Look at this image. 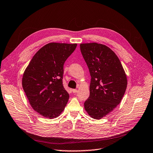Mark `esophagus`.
Returning a JSON list of instances; mask_svg holds the SVG:
<instances>
[{
    "label": "esophagus",
    "mask_w": 153,
    "mask_h": 153,
    "mask_svg": "<svg viewBox=\"0 0 153 153\" xmlns=\"http://www.w3.org/2000/svg\"><path fill=\"white\" fill-rule=\"evenodd\" d=\"M72 92L74 93H77L78 92V90L77 89H73L72 90Z\"/></svg>",
    "instance_id": "34e87169"
}]
</instances>
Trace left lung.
Segmentation results:
<instances>
[{"instance_id":"8db88e82","label":"left lung","mask_w":153,"mask_h":153,"mask_svg":"<svg viewBox=\"0 0 153 153\" xmlns=\"http://www.w3.org/2000/svg\"><path fill=\"white\" fill-rule=\"evenodd\" d=\"M80 50L91 77L84 108L99 120L120 103L127 88V76L119 59L106 45L82 43Z\"/></svg>"}]
</instances>
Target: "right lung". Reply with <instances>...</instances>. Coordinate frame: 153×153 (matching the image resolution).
<instances>
[{
	"instance_id": "1",
	"label": "right lung",
	"mask_w": 153,
	"mask_h": 153,
	"mask_svg": "<svg viewBox=\"0 0 153 153\" xmlns=\"http://www.w3.org/2000/svg\"><path fill=\"white\" fill-rule=\"evenodd\" d=\"M77 44L50 43L39 49L26 69L22 84L29 102L39 114L57 117L69 94L63 86L64 65Z\"/></svg>"
}]
</instances>
